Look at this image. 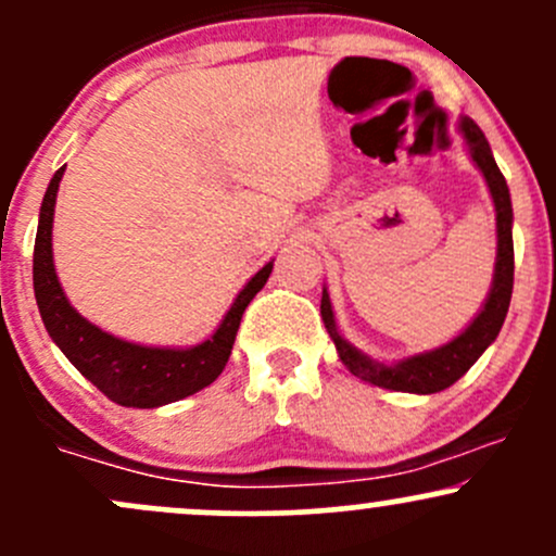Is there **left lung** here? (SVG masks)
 <instances>
[{
	"label": "left lung",
	"instance_id": "1",
	"mask_svg": "<svg viewBox=\"0 0 556 556\" xmlns=\"http://www.w3.org/2000/svg\"><path fill=\"white\" fill-rule=\"evenodd\" d=\"M458 132L464 138L466 151H469L471 162L479 173H482L484 184H488L490 197H493L495 207V233H498V250H495V268L493 282H490V293L484 298L482 308L477 317L471 319L466 330H460L453 341L442 343V346L431 349V352H420L405 359H396L391 365L372 359L365 352L349 343L341 336L336 325V314H332V303L327 288H323V323L330 332L336 352L341 356L343 365L349 367L352 376L359 381L381 386L389 391H405V394H437V391L447 389L469 370L471 365L484 354V349L498 338L501 327H504L506 312L511 303L514 288V239H511V194L506 178L501 175L495 156L490 151L488 138L479 130L477 122L469 116L458 119Z\"/></svg>",
	"mask_w": 556,
	"mask_h": 556
}]
</instances>
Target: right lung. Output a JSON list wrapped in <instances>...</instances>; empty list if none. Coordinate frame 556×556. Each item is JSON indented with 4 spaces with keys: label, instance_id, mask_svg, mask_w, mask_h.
<instances>
[{
    "label": "right lung",
    "instance_id": "obj_1",
    "mask_svg": "<svg viewBox=\"0 0 556 556\" xmlns=\"http://www.w3.org/2000/svg\"><path fill=\"white\" fill-rule=\"evenodd\" d=\"M61 167L52 175L39 210L37 242H34V295L52 343L66 359L103 391L111 402L125 407H162L197 394L224 372L229 362L239 323L255 293L266 285L274 261L248 279L215 332L197 346H143L101 330L68 303L52 261V218H55Z\"/></svg>",
    "mask_w": 556,
    "mask_h": 556
}]
</instances>
